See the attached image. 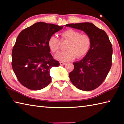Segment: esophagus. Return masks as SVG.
Returning a JSON list of instances; mask_svg holds the SVG:
<instances>
[{
  "mask_svg": "<svg viewBox=\"0 0 124 124\" xmlns=\"http://www.w3.org/2000/svg\"><path fill=\"white\" fill-rule=\"evenodd\" d=\"M65 64H66V63H65V62H60V65H62H62H64Z\"/></svg>",
  "mask_w": 124,
  "mask_h": 124,
  "instance_id": "34e87169",
  "label": "esophagus"
}]
</instances>
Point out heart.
Masks as SVG:
<instances>
[{
	"mask_svg": "<svg viewBox=\"0 0 124 124\" xmlns=\"http://www.w3.org/2000/svg\"><path fill=\"white\" fill-rule=\"evenodd\" d=\"M61 41H68L66 47L67 51L56 54L55 58L61 61H70L75 57H84L88 54L92 45V39L87 34H81L73 29H68L60 34ZM61 41L54 35H51L47 40L48 47L54 53L60 49Z\"/></svg>",
	"mask_w": 124,
	"mask_h": 124,
	"instance_id": "b5f03b06",
	"label": "heart"
}]
</instances>
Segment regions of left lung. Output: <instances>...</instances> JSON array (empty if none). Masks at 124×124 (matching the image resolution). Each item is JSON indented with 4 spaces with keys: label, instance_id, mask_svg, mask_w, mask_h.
Segmentation results:
<instances>
[{
    "label": "left lung",
    "instance_id": "left-lung-1",
    "mask_svg": "<svg viewBox=\"0 0 124 124\" xmlns=\"http://www.w3.org/2000/svg\"><path fill=\"white\" fill-rule=\"evenodd\" d=\"M67 27L83 31L92 39L89 52L83 60L74 62V70L69 74L71 82L83 91H91L102 84L112 64V45L105 31L92 23H70Z\"/></svg>",
    "mask_w": 124,
    "mask_h": 124
}]
</instances>
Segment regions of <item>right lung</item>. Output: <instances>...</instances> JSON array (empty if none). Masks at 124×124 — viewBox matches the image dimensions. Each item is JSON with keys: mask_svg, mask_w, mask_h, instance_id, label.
<instances>
[{"mask_svg": "<svg viewBox=\"0 0 124 124\" xmlns=\"http://www.w3.org/2000/svg\"><path fill=\"white\" fill-rule=\"evenodd\" d=\"M63 26L37 22L22 31L12 51V67L21 84L32 90H41L51 81L50 70L60 63L50 54L47 40Z\"/></svg>", "mask_w": 124, "mask_h": 124, "instance_id": "right-lung-1", "label": "right lung"}]
</instances>
